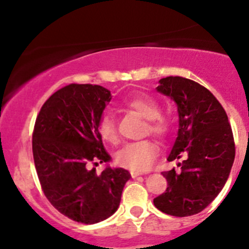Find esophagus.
Wrapping results in <instances>:
<instances>
[{
    "instance_id": "34e87169",
    "label": "esophagus",
    "mask_w": 249,
    "mask_h": 249,
    "mask_svg": "<svg viewBox=\"0 0 249 249\" xmlns=\"http://www.w3.org/2000/svg\"><path fill=\"white\" fill-rule=\"evenodd\" d=\"M139 176H141L140 172H136V171H131V177L132 178H137Z\"/></svg>"
}]
</instances>
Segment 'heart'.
<instances>
[{
  "label": "heart",
  "mask_w": 249,
  "mask_h": 249,
  "mask_svg": "<svg viewBox=\"0 0 249 249\" xmlns=\"http://www.w3.org/2000/svg\"><path fill=\"white\" fill-rule=\"evenodd\" d=\"M124 106L129 109L135 110L148 119L147 130L154 136H166L170 131V122L165 115L160 114V106L153 97L145 94H137L126 97L124 100ZM97 131L104 141L115 143L118 140L117 125L112 114L105 113L97 123ZM159 148L154 142L149 140L139 141V142L127 143L120 150H118L117 160L120 166L129 169L131 171H147L152 167L153 162L157 159Z\"/></svg>",
  "instance_id": "b5f03b06"
}]
</instances>
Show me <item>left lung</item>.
I'll return each instance as SVG.
<instances>
[{"label": "left lung", "mask_w": 249, "mask_h": 249, "mask_svg": "<svg viewBox=\"0 0 249 249\" xmlns=\"http://www.w3.org/2000/svg\"><path fill=\"white\" fill-rule=\"evenodd\" d=\"M157 90L176 102L179 117L177 139L167 160H183L178 162L179 172H162L167 189L155 197L154 205L175 217L196 214L217 197L231 171V126L214 95L194 80L161 78Z\"/></svg>", "instance_id": "8db88e82"}]
</instances>
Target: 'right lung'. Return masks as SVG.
Wrapping results in <instances>:
<instances>
[{
    "mask_svg": "<svg viewBox=\"0 0 249 249\" xmlns=\"http://www.w3.org/2000/svg\"><path fill=\"white\" fill-rule=\"evenodd\" d=\"M112 99L101 85L70 84L44 102L32 135V153L49 202L74 222L95 224L118 210L129 171L90 165L110 161L97 123Z\"/></svg>",
    "mask_w": 249,
    "mask_h": 249,
    "instance_id": "1",
    "label": "right lung"
}]
</instances>
